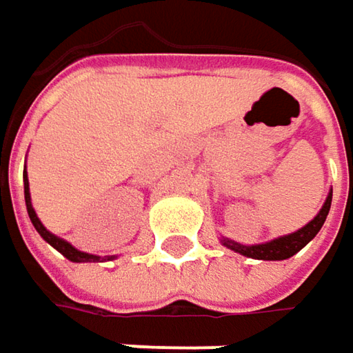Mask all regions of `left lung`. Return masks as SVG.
I'll return each mask as SVG.
<instances>
[{
    "label": "left lung",
    "instance_id": "1",
    "mask_svg": "<svg viewBox=\"0 0 353 353\" xmlns=\"http://www.w3.org/2000/svg\"><path fill=\"white\" fill-rule=\"evenodd\" d=\"M330 208H332V192L323 204V208L319 210V214L309 222L305 224L301 230L293 232V234H287V236H281V239H274L271 242H265V244H254V246H244L241 242L228 241L224 239L222 244L228 246L230 250L234 252H241L244 256H250V259H261V261H285L289 256H293L295 252H299L303 248L307 242L311 239H315V234L321 230L327 214H330Z\"/></svg>",
    "mask_w": 353,
    "mask_h": 353
}]
</instances>
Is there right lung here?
I'll return each mask as SVG.
<instances>
[{
    "mask_svg": "<svg viewBox=\"0 0 353 353\" xmlns=\"http://www.w3.org/2000/svg\"><path fill=\"white\" fill-rule=\"evenodd\" d=\"M23 196H26V208H28V214H30V220H32V224H34V228L38 230V234L44 239V241L52 244L58 252H62L68 261H72V263H97V261H101V256H97V254H88V252H81V250H77L70 242L62 241V239H58V236H54L52 232L46 230V226L40 222V218L36 216V212L32 208V200H30V183H28V176L23 174ZM109 261L114 259V256H107Z\"/></svg>",
    "mask_w": 353,
    "mask_h": 353,
    "instance_id": "add662e5",
    "label": "right lung"
}]
</instances>
